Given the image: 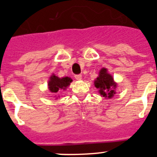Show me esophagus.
<instances>
[{"label": "esophagus", "instance_id": "esophagus-1", "mask_svg": "<svg viewBox=\"0 0 157 157\" xmlns=\"http://www.w3.org/2000/svg\"><path fill=\"white\" fill-rule=\"evenodd\" d=\"M75 78L77 80H81L82 79V75H75Z\"/></svg>", "mask_w": 157, "mask_h": 157}]
</instances>
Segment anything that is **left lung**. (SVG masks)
<instances>
[{
  "instance_id": "1",
  "label": "left lung",
  "mask_w": 157,
  "mask_h": 157,
  "mask_svg": "<svg viewBox=\"0 0 157 157\" xmlns=\"http://www.w3.org/2000/svg\"><path fill=\"white\" fill-rule=\"evenodd\" d=\"M94 86L98 89V92L104 98H112L116 94L117 83L115 82L113 77L105 67L99 71V75L94 80Z\"/></svg>"
}]
</instances>
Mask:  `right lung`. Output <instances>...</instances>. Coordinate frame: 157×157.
<instances>
[{
	"instance_id": "add662e5",
	"label": "right lung",
	"mask_w": 157,
	"mask_h": 157,
	"mask_svg": "<svg viewBox=\"0 0 157 157\" xmlns=\"http://www.w3.org/2000/svg\"><path fill=\"white\" fill-rule=\"evenodd\" d=\"M72 82V79L69 77H63L59 78L55 75H51L49 78L48 82V90L52 93H57L60 92V90H65L67 87L69 86L70 83Z\"/></svg>"
}]
</instances>
